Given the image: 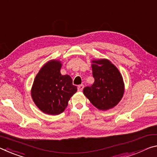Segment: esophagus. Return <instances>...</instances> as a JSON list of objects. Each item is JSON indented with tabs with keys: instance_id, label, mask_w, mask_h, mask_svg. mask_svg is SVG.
<instances>
[{
	"instance_id": "34e87169",
	"label": "esophagus",
	"mask_w": 157,
	"mask_h": 157,
	"mask_svg": "<svg viewBox=\"0 0 157 157\" xmlns=\"http://www.w3.org/2000/svg\"><path fill=\"white\" fill-rule=\"evenodd\" d=\"M83 89H84V85H83V84H80V85L78 86V90L79 91H82L83 90Z\"/></svg>"
}]
</instances>
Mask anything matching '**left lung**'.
Listing matches in <instances>:
<instances>
[{
    "label": "left lung",
    "mask_w": 157,
    "mask_h": 157,
    "mask_svg": "<svg viewBox=\"0 0 157 157\" xmlns=\"http://www.w3.org/2000/svg\"><path fill=\"white\" fill-rule=\"evenodd\" d=\"M92 63L94 82L84 87L83 93L96 108L108 110L117 105L124 95L122 76L108 59L94 60Z\"/></svg>",
    "instance_id": "left-lung-1"
}]
</instances>
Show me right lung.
<instances>
[{
  "label": "right lung",
  "instance_id": "1",
  "mask_svg": "<svg viewBox=\"0 0 157 157\" xmlns=\"http://www.w3.org/2000/svg\"><path fill=\"white\" fill-rule=\"evenodd\" d=\"M61 61L52 60L40 70L34 79L31 96L37 107L44 113L56 115L65 110L77 86L68 75H62Z\"/></svg>",
  "mask_w": 157,
  "mask_h": 157
}]
</instances>
